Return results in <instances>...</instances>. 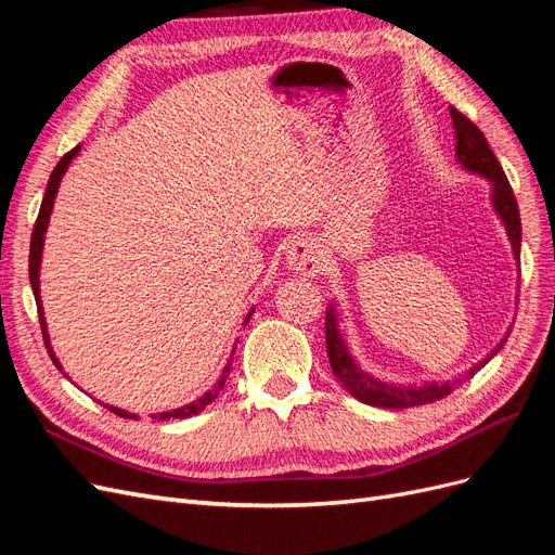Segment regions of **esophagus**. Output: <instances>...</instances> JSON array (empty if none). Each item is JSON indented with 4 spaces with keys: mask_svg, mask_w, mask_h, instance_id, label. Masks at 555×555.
Instances as JSON below:
<instances>
[{
    "mask_svg": "<svg viewBox=\"0 0 555 555\" xmlns=\"http://www.w3.org/2000/svg\"><path fill=\"white\" fill-rule=\"evenodd\" d=\"M287 263H289L292 271H296L298 275L314 278V275L324 271L326 257H324V251L319 249L312 241L298 238V241L292 243V247L287 251Z\"/></svg>",
    "mask_w": 555,
    "mask_h": 555,
    "instance_id": "1",
    "label": "esophagus"
}]
</instances>
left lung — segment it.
Listing matches in <instances>:
<instances>
[{"mask_svg":"<svg viewBox=\"0 0 555 555\" xmlns=\"http://www.w3.org/2000/svg\"><path fill=\"white\" fill-rule=\"evenodd\" d=\"M449 113L453 120V129H456V157L467 171L489 178V182L493 184V206L507 227L509 241L514 247V257L518 261L520 259V217H518V206H516V196L512 192V184L505 171H502V166L493 155V150L489 147V141H486L481 129L469 120V117H465L459 108L451 106ZM335 322H338V319H335L333 308H328L326 310V351H328L333 375L347 386V391L351 396L365 402V405L391 408V410L428 405V402L442 400L453 391V386L461 384L459 379V382H444V384H424L416 389V386H393V384L379 382L367 373H363L354 363V359L349 357V351L343 343V335L338 331V324ZM502 345H505V340L491 351V357L498 354ZM491 357H486L479 365H475L473 371H469V375H475L486 361H491Z\"/></svg>","mask_w":555,"mask_h":555,"instance_id":"1","label":"left lung"}]
</instances>
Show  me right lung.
<instances>
[{
	"label": "right lung",
	"mask_w": 555,
	"mask_h": 555,
	"mask_svg": "<svg viewBox=\"0 0 555 555\" xmlns=\"http://www.w3.org/2000/svg\"><path fill=\"white\" fill-rule=\"evenodd\" d=\"M76 153H78V145H76L74 150H69V153H66V155L57 162L53 173H50L48 188H46V194H43V201H41V208H39V217H37V222H35V231H31V243H29V282H31V289H35V298H37V310H39V324H41V333H43V345H46V349H48L50 359H53V363L60 367V371H62V365L57 363V359H55V354H53V349H50L48 333H46V319H43L41 296H39V263H41L43 233H46V227H48L50 210H53V201H55V194H57V188H60V180H62V176H64V171H66V166H69V162L76 157ZM247 319H249V317H247ZM231 359H233V354H231ZM231 359H229V361H231ZM229 371H231V363H227L224 373H222L220 379H217V384L212 386V391L204 393L198 400L190 402V405H184V408H180V410L155 414L157 422H164V418H188V416H192V414H198L201 410H206V408L210 405V402L217 398V393L222 391V386H224V382H227V377H229ZM108 410L115 412L117 416H125V418L129 416V412H125V410H117V408H108Z\"/></svg>",
	"instance_id": "obj_1"
}]
</instances>
